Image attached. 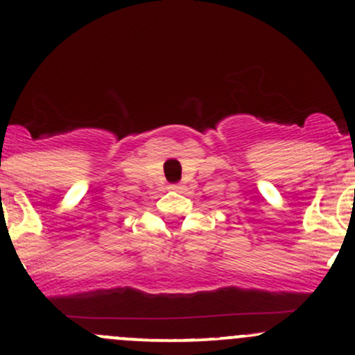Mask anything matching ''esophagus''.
<instances>
[{
  "label": "esophagus",
  "instance_id": "1",
  "mask_svg": "<svg viewBox=\"0 0 355 355\" xmlns=\"http://www.w3.org/2000/svg\"><path fill=\"white\" fill-rule=\"evenodd\" d=\"M171 189H173V191H177V192L184 191V187H182V185H171Z\"/></svg>",
  "mask_w": 355,
  "mask_h": 355
}]
</instances>
